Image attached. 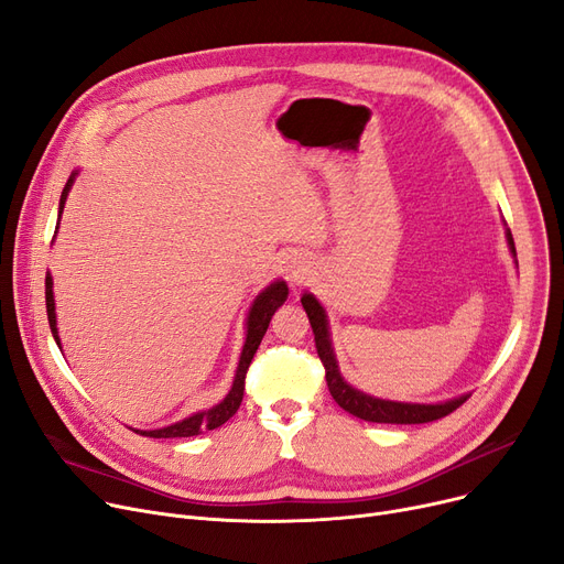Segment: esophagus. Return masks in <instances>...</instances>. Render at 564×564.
Listing matches in <instances>:
<instances>
[{"instance_id":"obj_1","label":"esophagus","mask_w":564,"mask_h":564,"mask_svg":"<svg viewBox=\"0 0 564 564\" xmlns=\"http://www.w3.org/2000/svg\"><path fill=\"white\" fill-rule=\"evenodd\" d=\"M292 279L297 281V283H302V281H304V272H294V274H292Z\"/></svg>"}]
</instances>
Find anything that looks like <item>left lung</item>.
Listing matches in <instances>:
<instances>
[{
    "instance_id": "8db88e82",
    "label": "left lung",
    "mask_w": 564,
    "mask_h": 564,
    "mask_svg": "<svg viewBox=\"0 0 564 564\" xmlns=\"http://www.w3.org/2000/svg\"><path fill=\"white\" fill-rule=\"evenodd\" d=\"M508 242L512 247V253L517 256L514 240H512V232L510 230H508ZM302 304H304V311H306L308 322H311V327H313L317 357H319V361L324 366V372H327L329 393L338 402V406L349 411L351 416H357V419L368 421V423L416 425V423H432V421H438L443 416H448V413H453L455 409H459L468 400V395H462L457 400L443 402V404H406V402L379 400V398H372V395H366V393H361L357 389H351L349 383L338 372L336 357H334V349H332V340H329L327 317H324L322 306L317 304V300L313 297V294H304Z\"/></svg>"
}]
</instances>
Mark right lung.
Masks as SVG:
<instances>
[{
    "instance_id": "right-lung-1",
    "label": "right lung",
    "mask_w": 564,
    "mask_h": 564,
    "mask_svg": "<svg viewBox=\"0 0 564 564\" xmlns=\"http://www.w3.org/2000/svg\"><path fill=\"white\" fill-rule=\"evenodd\" d=\"M70 185H73V177L64 187L62 203H58V217H62V210H64V203H66ZM285 297H288V285L283 281L272 283L270 288L262 290L258 294V300L253 302L251 313H249V322H247V343H245V349H242L240 366H237L232 389L224 398V402H219L217 406L207 409V411L194 413V416H189V419H185L181 423H175V425H169V427H162V430H151V432H141V434L153 436V438H175V436H194V434H198L203 430H215V427L224 425L242 404L245 379H247V370L251 366L253 354H256V349H258L267 327H270L272 315L285 302ZM45 306H47V319H50L52 336H54L56 345H62V343H58V334H56V315H54V297H52V279L50 276L45 279Z\"/></svg>"
}]
</instances>
